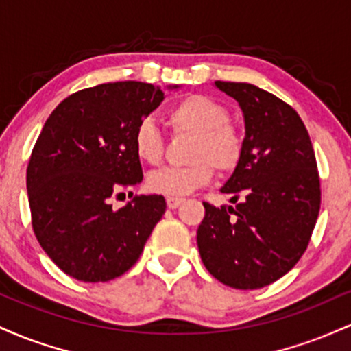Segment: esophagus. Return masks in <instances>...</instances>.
Returning <instances> with one entry per match:
<instances>
[{
    "instance_id": "1",
    "label": "esophagus",
    "mask_w": 351,
    "mask_h": 351,
    "mask_svg": "<svg viewBox=\"0 0 351 351\" xmlns=\"http://www.w3.org/2000/svg\"><path fill=\"white\" fill-rule=\"evenodd\" d=\"M181 203H183V198H167V206L170 209L178 208Z\"/></svg>"
}]
</instances>
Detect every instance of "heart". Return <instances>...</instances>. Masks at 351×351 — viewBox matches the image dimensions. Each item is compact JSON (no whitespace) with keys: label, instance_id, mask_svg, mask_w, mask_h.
Masks as SVG:
<instances>
[{"label":"heart","instance_id":"1","mask_svg":"<svg viewBox=\"0 0 351 351\" xmlns=\"http://www.w3.org/2000/svg\"><path fill=\"white\" fill-rule=\"evenodd\" d=\"M229 110L208 95L191 94L176 102L167 114L175 134L193 135L186 167L160 168L147 178V188L155 195L175 198L193 193L213 178V168L229 173L243 158V134L229 123ZM135 155L143 163L158 165L163 158L165 138L152 119H143L134 134Z\"/></svg>","mask_w":351,"mask_h":351}]
</instances>
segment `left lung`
I'll return each instance as SVG.
<instances>
[{
	"instance_id": "obj_1",
	"label": "left lung",
	"mask_w": 351,
	"mask_h": 351,
	"mask_svg": "<svg viewBox=\"0 0 351 351\" xmlns=\"http://www.w3.org/2000/svg\"><path fill=\"white\" fill-rule=\"evenodd\" d=\"M215 87L244 117L243 158L221 193L245 196L236 208L204 204L196 241L213 277L234 289H261L285 276L307 249L320 211L315 153L299 114L247 82Z\"/></svg>"
}]
</instances>
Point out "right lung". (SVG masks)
<instances>
[{"mask_svg": "<svg viewBox=\"0 0 351 351\" xmlns=\"http://www.w3.org/2000/svg\"><path fill=\"white\" fill-rule=\"evenodd\" d=\"M163 99L152 84H100L64 99L44 123L27 165V199L39 244L67 276L120 277L165 215L158 195L135 196L120 209L110 204L112 195L142 183L135 128Z\"/></svg>", "mask_w": 351, "mask_h": 351, "instance_id": "right-lung-1", "label": "right lung"}]
</instances>
